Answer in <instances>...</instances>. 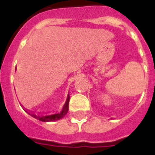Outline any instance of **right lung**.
<instances>
[{
    "mask_svg": "<svg viewBox=\"0 0 155 155\" xmlns=\"http://www.w3.org/2000/svg\"><path fill=\"white\" fill-rule=\"evenodd\" d=\"M69 101H70V95L68 94V98H67L66 103H65V104L64 105V107H63V109H62V111L60 112V113L53 114V115H36L35 113H29L28 111H25V112H27V113H28L30 115H31L32 117H34V118L39 120V121H44V122L58 121V120L64 118V117L66 115V114L68 113V109H69Z\"/></svg>",
    "mask_w": 155,
    "mask_h": 155,
    "instance_id": "right-lung-1",
    "label": "right lung"
}]
</instances>
